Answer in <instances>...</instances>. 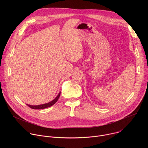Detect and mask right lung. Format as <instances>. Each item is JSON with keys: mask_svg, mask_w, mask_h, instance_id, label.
Listing matches in <instances>:
<instances>
[{"mask_svg": "<svg viewBox=\"0 0 148 148\" xmlns=\"http://www.w3.org/2000/svg\"><path fill=\"white\" fill-rule=\"evenodd\" d=\"M60 95V92L58 94V95H57V97L52 101L47 103H45V104H42V105H28L27 104V105L28 107H29L30 108H32V109H34V110H41V109H45L46 108H48L49 107L52 106L53 105L58 99Z\"/></svg>", "mask_w": 148, "mask_h": 148, "instance_id": "1", "label": "right lung"}]
</instances>
